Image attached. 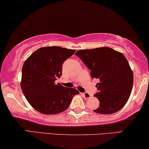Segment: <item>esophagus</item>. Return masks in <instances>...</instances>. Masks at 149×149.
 Masks as SVG:
<instances>
[{"instance_id":"34e87169","label":"esophagus","mask_w":149,"mask_h":149,"mask_svg":"<svg viewBox=\"0 0 149 149\" xmlns=\"http://www.w3.org/2000/svg\"><path fill=\"white\" fill-rule=\"evenodd\" d=\"M82 95L84 97V98H86V99H88V98H89V97H91V95L89 93H88V92L82 93Z\"/></svg>"}]
</instances>
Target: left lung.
<instances>
[{"label": "left lung", "instance_id": "obj_1", "mask_svg": "<svg viewBox=\"0 0 149 149\" xmlns=\"http://www.w3.org/2000/svg\"><path fill=\"white\" fill-rule=\"evenodd\" d=\"M75 55L91 70L92 79L100 81L94 94L100 106L93 111L110 114L120 110L128 100L134 82L132 70L124 55L109 47L80 49Z\"/></svg>", "mask_w": 149, "mask_h": 149}]
</instances>
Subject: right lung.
Instances as JSON below:
<instances>
[{
	"mask_svg": "<svg viewBox=\"0 0 149 149\" xmlns=\"http://www.w3.org/2000/svg\"><path fill=\"white\" fill-rule=\"evenodd\" d=\"M76 50L59 46L44 47L34 52L22 67V92L30 105L45 114L66 110L72 97L79 94L75 88L55 81L62 75V65Z\"/></svg>",
	"mask_w": 149,
	"mask_h": 149,
	"instance_id": "obj_1",
	"label": "right lung"
}]
</instances>
